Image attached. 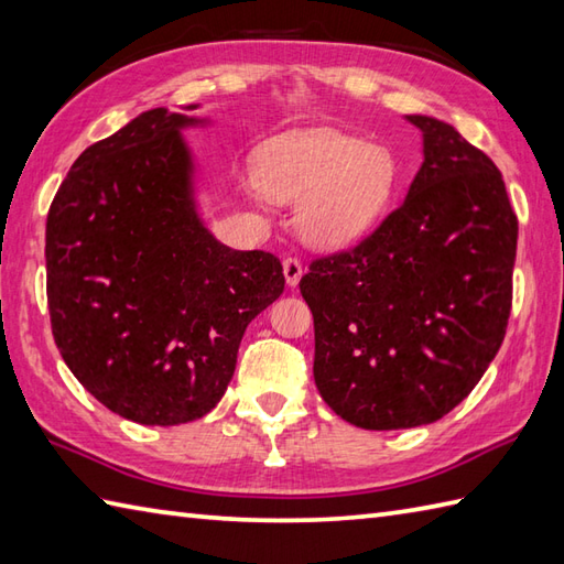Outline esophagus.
Masks as SVG:
<instances>
[{"label": "esophagus", "mask_w": 564, "mask_h": 564, "mask_svg": "<svg viewBox=\"0 0 564 564\" xmlns=\"http://www.w3.org/2000/svg\"><path fill=\"white\" fill-rule=\"evenodd\" d=\"M282 272H284L286 284L296 286L299 280H302V272H304V270H302V262H299V258H294V256L284 258V260H282Z\"/></svg>", "instance_id": "esophagus-1"}]
</instances>
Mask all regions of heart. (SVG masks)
I'll list each match as a JSON object with an SVG mask.
<instances>
[{
	"instance_id": "1",
	"label": "heart",
	"mask_w": 564,
	"mask_h": 564,
	"mask_svg": "<svg viewBox=\"0 0 564 564\" xmlns=\"http://www.w3.org/2000/svg\"><path fill=\"white\" fill-rule=\"evenodd\" d=\"M270 199L299 206V234L318 248H343L382 218L394 189V160L358 135L316 131L282 138L260 160Z\"/></svg>"
}]
</instances>
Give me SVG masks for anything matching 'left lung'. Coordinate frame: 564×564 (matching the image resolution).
Returning <instances> with one entry per match:
<instances>
[{
  "instance_id": "left-lung-1",
  "label": "left lung",
  "mask_w": 564,
  "mask_h": 564,
  "mask_svg": "<svg viewBox=\"0 0 564 564\" xmlns=\"http://www.w3.org/2000/svg\"><path fill=\"white\" fill-rule=\"evenodd\" d=\"M423 163L404 204L299 282L314 379L352 426L397 431L451 413L499 352L519 221L501 172L451 123L411 113Z\"/></svg>"
}]
</instances>
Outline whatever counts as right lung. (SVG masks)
I'll return each instance as SVG.
<instances>
[{"instance_id": "right-lung-1", "label": "right lung", "mask_w": 564, "mask_h": 564, "mask_svg": "<svg viewBox=\"0 0 564 564\" xmlns=\"http://www.w3.org/2000/svg\"><path fill=\"white\" fill-rule=\"evenodd\" d=\"M204 123L138 113L75 160L45 224L55 346L91 397L143 426L209 413L248 324L284 290L272 252L228 248L202 221L182 131Z\"/></svg>"}]
</instances>
